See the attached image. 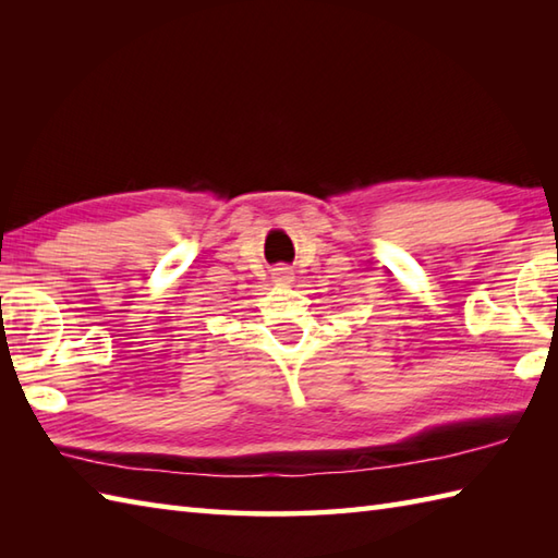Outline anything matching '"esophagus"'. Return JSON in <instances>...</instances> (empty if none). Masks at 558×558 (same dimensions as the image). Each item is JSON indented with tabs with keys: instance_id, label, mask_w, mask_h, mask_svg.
I'll list each match as a JSON object with an SVG mask.
<instances>
[{
	"instance_id": "esophagus-1",
	"label": "esophagus",
	"mask_w": 558,
	"mask_h": 558,
	"mask_svg": "<svg viewBox=\"0 0 558 558\" xmlns=\"http://www.w3.org/2000/svg\"><path fill=\"white\" fill-rule=\"evenodd\" d=\"M272 282H276V286H282V288L292 286V282H294V272H292V268H290V266H278V268H272Z\"/></svg>"
}]
</instances>
